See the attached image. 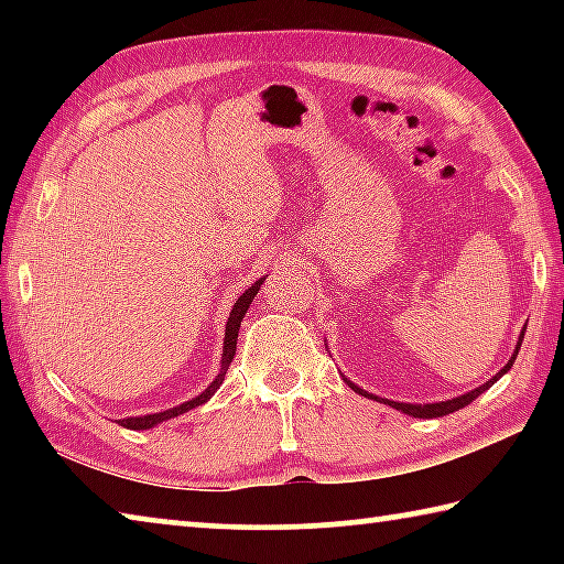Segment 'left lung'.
<instances>
[{"label": "left lung", "instance_id": "left-lung-1", "mask_svg": "<svg viewBox=\"0 0 564 564\" xmlns=\"http://www.w3.org/2000/svg\"><path fill=\"white\" fill-rule=\"evenodd\" d=\"M522 338H524V330L520 333V340H518V348H514V352H512V358L505 362V368L500 370V373H495L488 383H482L480 388H475V390H470V393H465V395H457V398H453V400H441V403H423V405H417V403H395V400H386V398H378V395H370V393H366V390L362 388H358L356 383H350L348 378H343L346 380V383L356 390V393H360V395H366V398H373V400H378V403H386V405H390V408H395V410H400V413H405V415H413V417H443V415H447V413H455V410H460V408H465V405H470L473 400L480 395V393H485V390L488 388H492L495 383H498V380L508 373V370L512 368V362H514V358H518V352H520V346H522Z\"/></svg>", "mask_w": 564, "mask_h": 564}]
</instances>
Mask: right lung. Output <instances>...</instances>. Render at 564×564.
Returning <instances> with one entry per match:
<instances>
[{"label": "right lung", "instance_id": "1", "mask_svg": "<svg viewBox=\"0 0 564 564\" xmlns=\"http://www.w3.org/2000/svg\"><path fill=\"white\" fill-rule=\"evenodd\" d=\"M263 281H265V275H263V279L256 281V283L251 285V289H246L241 299H238V301L234 303L231 316H228V321H226L224 352H221V370H218V376H216L214 383L208 386L202 395L191 398V400H186V403H181V405H176V408H169V410H164V413H151V415H139V417H123V420H119V423H121L123 427H129V431H149V427H154V425H159V423H164V420H171V417H176V415H181V413H188L191 408L204 405L206 400L216 393L218 386L224 383L226 370H228V366H231V360H234V356H236L238 328H241V321H243V316H246L248 305H251L253 295L259 293V289H261V283H263Z\"/></svg>", "mask_w": 564, "mask_h": 564}]
</instances>
